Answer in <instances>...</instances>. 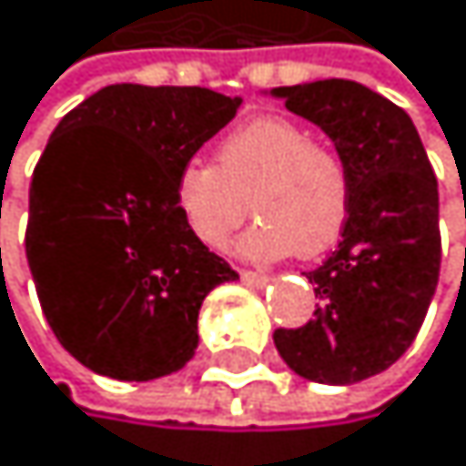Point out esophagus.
<instances>
[{"instance_id":"34e87169","label":"esophagus","mask_w":466,"mask_h":466,"mask_svg":"<svg viewBox=\"0 0 466 466\" xmlns=\"http://www.w3.org/2000/svg\"><path fill=\"white\" fill-rule=\"evenodd\" d=\"M240 279H243V283H248V286H266V283H268V274L243 268V271H240Z\"/></svg>"}]
</instances>
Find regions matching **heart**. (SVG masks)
Here are the masks:
<instances>
[{
  "label": "heart",
  "instance_id": "heart-1",
  "mask_svg": "<svg viewBox=\"0 0 466 466\" xmlns=\"http://www.w3.org/2000/svg\"><path fill=\"white\" fill-rule=\"evenodd\" d=\"M175 212L189 235L220 251L248 218L260 215L240 240L251 260L291 254L317 257L330 248L350 212V175L342 155L311 138L289 118H257L218 144L215 167L189 161L175 177Z\"/></svg>",
  "mask_w": 466,
  "mask_h": 466
}]
</instances>
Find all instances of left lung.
I'll use <instances>...</instances> for the list:
<instances>
[{"label":"left lung","instance_id":"left-lung-1","mask_svg":"<svg viewBox=\"0 0 466 466\" xmlns=\"http://www.w3.org/2000/svg\"><path fill=\"white\" fill-rule=\"evenodd\" d=\"M274 96L334 141L350 175L342 240L309 271L314 319L277 328L286 365L322 385L388 370L431 309L441 268L439 183L410 116L365 84L325 78Z\"/></svg>","mask_w":466,"mask_h":466}]
</instances>
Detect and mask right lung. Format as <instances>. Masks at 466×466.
<instances>
[{"instance_id":"1","label":"right lung","mask_w":466,"mask_h":466,"mask_svg":"<svg viewBox=\"0 0 466 466\" xmlns=\"http://www.w3.org/2000/svg\"><path fill=\"white\" fill-rule=\"evenodd\" d=\"M238 106L206 87L109 84L53 129L25 254L56 339L84 368L149 382L192 360L206 294L238 271L189 235L172 189Z\"/></svg>"}]
</instances>
